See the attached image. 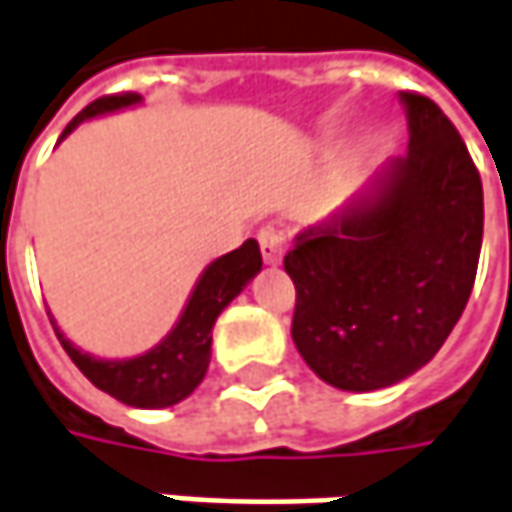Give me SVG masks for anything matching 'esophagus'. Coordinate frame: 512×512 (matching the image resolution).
<instances>
[{"instance_id":"1","label":"esophagus","mask_w":512,"mask_h":512,"mask_svg":"<svg viewBox=\"0 0 512 512\" xmlns=\"http://www.w3.org/2000/svg\"><path fill=\"white\" fill-rule=\"evenodd\" d=\"M257 240H260V255H263V260H266L269 266H278V263L284 260L286 249H289L286 231H281V228L275 226H266L257 234Z\"/></svg>"}]
</instances>
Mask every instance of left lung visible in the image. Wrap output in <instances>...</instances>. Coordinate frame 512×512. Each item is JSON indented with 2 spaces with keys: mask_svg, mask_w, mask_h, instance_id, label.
Listing matches in <instances>:
<instances>
[{
  "mask_svg": "<svg viewBox=\"0 0 512 512\" xmlns=\"http://www.w3.org/2000/svg\"><path fill=\"white\" fill-rule=\"evenodd\" d=\"M408 153L327 220L298 231L292 342L333 388L379 391L420 371L475 284L481 176L464 138L426 95L400 92Z\"/></svg>",
  "mask_w": 512,
  "mask_h": 512,
  "instance_id": "8db88e82",
  "label": "left lung"
}]
</instances>
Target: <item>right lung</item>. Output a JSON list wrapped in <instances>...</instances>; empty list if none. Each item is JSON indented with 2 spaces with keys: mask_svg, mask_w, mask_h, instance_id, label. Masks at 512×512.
Listing matches in <instances>:
<instances>
[{
  "mask_svg": "<svg viewBox=\"0 0 512 512\" xmlns=\"http://www.w3.org/2000/svg\"><path fill=\"white\" fill-rule=\"evenodd\" d=\"M136 104H141V95H136V92L98 98L83 112H77L75 121L66 127V133L60 138L69 136L77 124H83L89 118L109 115V112H118V109ZM260 266H263V257H260L257 240H246L240 249L211 260L205 266V272L199 275L194 292H191L179 321L173 324V330L159 345L150 347L141 356H133V359H98L92 353H83L80 347L72 345L63 336L54 316H51V324H54V333H57L63 350L72 356V362L95 388L106 391L109 397H115L124 406H176L194 394V388L208 371L214 321L246 289V284L260 272Z\"/></svg>",
  "mask_w": 512,
  "mask_h": 512,
  "instance_id": "obj_1",
  "label": "right lung"
}]
</instances>
